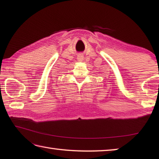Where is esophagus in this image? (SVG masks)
Here are the masks:
<instances>
[{"label": "esophagus", "mask_w": 159, "mask_h": 159, "mask_svg": "<svg viewBox=\"0 0 159 159\" xmlns=\"http://www.w3.org/2000/svg\"><path fill=\"white\" fill-rule=\"evenodd\" d=\"M83 58H84V56H83L82 54L78 55V56H77V60H78V61H80V62H81V61L83 60Z\"/></svg>", "instance_id": "obj_1"}]
</instances>
